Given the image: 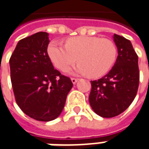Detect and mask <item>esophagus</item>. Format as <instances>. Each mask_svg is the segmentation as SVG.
<instances>
[{"instance_id":"34e87169","label":"esophagus","mask_w":149,"mask_h":149,"mask_svg":"<svg viewBox=\"0 0 149 149\" xmlns=\"http://www.w3.org/2000/svg\"><path fill=\"white\" fill-rule=\"evenodd\" d=\"M72 80V82L73 83V84H76L77 82V81H78V78H75V77H72L71 78Z\"/></svg>"}]
</instances>
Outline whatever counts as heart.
Returning <instances> with one entry per match:
<instances>
[{"label": "heart", "mask_w": 149, "mask_h": 149, "mask_svg": "<svg viewBox=\"0 0 149 149\" xmlns=\"http://www.w3.org/2000/svg\"><path fill=\"white\" fill-rule=\"evenodd\" d=\"M48 54L54 65L60 71H66L81 62L70 72L100 77L114 66L117 58L116 44L111 40L94 36H77L65 41V46L51 42Z\"/></svg>", "instance_id": "1"}]
</instances>
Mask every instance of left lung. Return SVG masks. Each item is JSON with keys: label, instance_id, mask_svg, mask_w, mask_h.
<instances>
[{"label": "left lung", "instance_id": "8db88e82", "mask_svg": "<svg viewBox=\"0 0 149 149\" xmlns=\"http://www.w3.org/2000/svg\"><path fill=\"white\" fill-rule=\"evenodd\" d=\"M113 38L118 49L116 63L105 77L91 81L90 105L104 118L124 112L134 100L139 84L138 55L131 42L116 33Z\"/></svg>", "mask_w": 149, "mask_h": 149}]
</instances>
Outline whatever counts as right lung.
I'll use <instances>...</instances> for the list:
<instances>
[{
    "label": "right lung",
    "mask_w": 149,
    "mask_h": 149,
    "mask_svg": "<svg viewBox=\"0 0 149 149\" xmlns=\"http://www.w3.org/2000/svg\"><path fill=\"white\" fill-rule=\"evenodd\" d=\"M49 44V33L38 32L19 40L10 58L16 103L39 121L58 117L73 86L69 77L54 69L47 52Z\"/></svg>",
    "instance_id": "add662e5"
}]
</instances>
